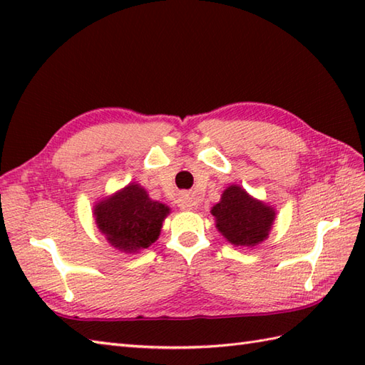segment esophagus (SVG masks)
<instances>
[{
    "instance_id": "esophagus-1",
    "label": "esophagus",
    "mask_w": 365,
    "mask_h": 365,
    "mask_svg": "<svg viewBox=\"0 0 365 365\" xmlns=\"http://www.w3.org/2000/svg\"><path fill=\"white\" fill-rule=\"evenodd\" d=\"M178 207L182 208V210H192V208L196 207V200L188 192H182L180 197H178Z\"/></svg>"
}]
</instances>
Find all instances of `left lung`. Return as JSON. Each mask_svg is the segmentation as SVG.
I'll use <instances>...</instances> for the list:
<instances>
[{
  "mask_svg": "<svg viewBox=\"0 0 365 365\" xmlns=\"http://www.w3.org/2000/svg\"><path fill=\"white\" fill-rule=\"evenodd\" d=\"M216 229L230 245L254 247L267 240L276 220L274 207L252 197L240 185L222 191L218 204L212 207Z\"/></svg>",
  "mask_w": 365,
  "mask_h": 365,
  "instance_id": "obj_1",
  "label": "left lung"
}]
</instances>
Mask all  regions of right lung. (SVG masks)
Here are the masks:
<instances>
[{
	"label": "right lung",
	"mask_w": 365,
	"mask_h": 365,
	"mask_svg": "<svg viewBox=\"0 0 365 365\" xmlns=\"http://www.w3.org/2000/svg\"><path fill=\"white\" fill-rule=\"evenodd\" d=\"M170 213L166 204L149 197L141 185L127 187L100 199L94 205V218L100 234L115 250L136 254L158 240L163 221Z\"/></svg>",
	"instance_id": "add662e5"
}]
</instances>
